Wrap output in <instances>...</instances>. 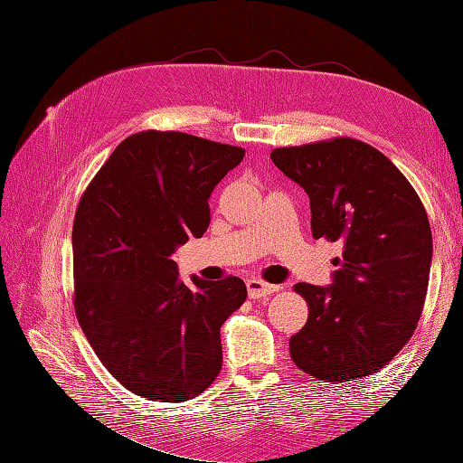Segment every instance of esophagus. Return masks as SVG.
Returning <instances> with one entry per match:
<instances>
[{"mask_svg": "<svg viewBox=\"0 0 463 463\" xmlns=\"http://www.w3.org/2000/svg\"><path fill=\"white\" fill-rule=\"evenodd\" d=\"M278 289H279V286L266 284V282H262V279H257V278L247 279V291H249L250 299L269 298V296H272V293H276Z\"/></svg>", "mask_w": 463, "mask_h": 463, "instance_id": "esophagus-1", "label": "esophagus"}]
</instances>
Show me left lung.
Wrapping results in <instances>:
<instances>
[{
	"mask_svg": "<svg viewBox=\"0 0 463 463\" xmlns=\"http://www.w3.org/2000/svg\"><path fill=\"white\" fill-rule=\"evenodd\" d=\"M270 158L309 194L315 240L342 245L330 286H296L309 318L291 335V359L334 384L376 373L423 311L432 262L425 208L398 167L355 138L276 148Z\"/></svg>",
	"mask_w": 463,
	"mask_h": 463,
	"instance_id": "obj_1",
	"label": "left lung"
}]
</instances>
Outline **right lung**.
Segmentation results:
<instances>
[{"label": "right lung", "mask_w": 463, "mask_h": 463, "mask_svg": "<svg viewBox=\"0 0 463 463\" xmlns=\"http://www.w3.org/2000/svg\"><path fill=\"white\" fill-rule=\"evenodd\" d=\"M245 156L175 131H145L111 152L73 223L75 311L104 367L133 394L185 402L222 369L220 328L243 279H179L172 255L210 223L208 199Z\"/></svg>", "instance_id": "right-lung-1"}]
</instances>
